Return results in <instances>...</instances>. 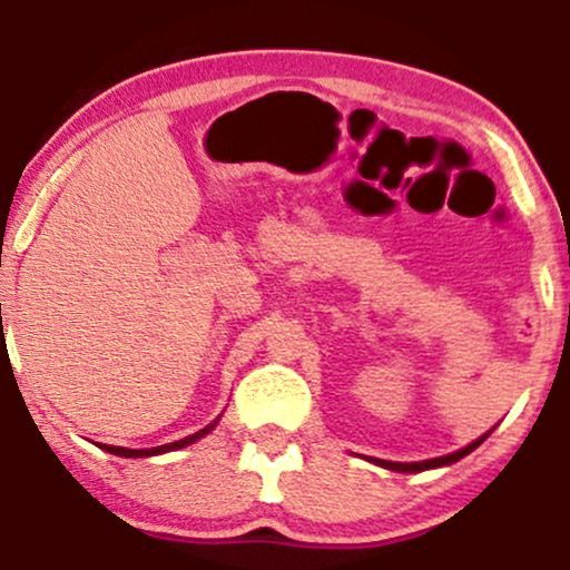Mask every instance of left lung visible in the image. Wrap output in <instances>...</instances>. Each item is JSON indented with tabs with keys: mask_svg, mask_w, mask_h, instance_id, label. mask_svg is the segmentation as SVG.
<instances>
[{
	"mask_svg": "<svg viewBox=\"0 0 570 570\" xmlns=\"http://www.w3.org/2000/svg\"><path fill=\"white\" fill-rule=\"evenodd\" d=\"M489 434H484V436H479L476 442H471L468 446H463V450H458V452H452V455H444V458H434V460H423V463H389V460H373V463H379V465H384V468H389V471H402V473H417V471H429V468H439V465H450V463H458L460 458H465L468 452H473L476 450V446L484 442Z\"/></svg>",
	"mask_w": 570,
	"mask_h": 570,
	"instance_id": "left-lung-1",
	"label": "left lung"
}]
</instances>
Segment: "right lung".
<instances>
[{
  "instance_id": "right-lung-1",
  "label": "right lung",
  "mask_w": 570,
  "mask_h": 570,
  "mask_svg": "<svg viewBox=\"0 0 570 570\" xmlns=\"http://www.w3.org/2000/svg\"><path fill=\"white\" fill-rule=\"evenodd\" d=\"M210 429H213V423L207 429L197 431V434L184 436V439H178V442H170V444H163V446H153V450H126V446H112V444H99V446H102V450H107V452H112V455H120V458H147V455H160V452L181 450V446L197 442V439L205 436Z\"/></svg>"
}]
</instances>
